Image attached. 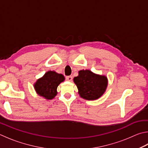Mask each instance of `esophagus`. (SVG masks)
<instances>
[{
  "instance_id": "34e87169",
  "label": "esophagus",
  "mask_w": 148,
  "mask_h": 148,
  "mask_svg": "<svg viewBox=\"0 0 148 148\" xmlns=\"http://www.w3.org/2000/svg\"><path fill=\"white\" fill-rule=\"evenodd\" d=\"M66 79L68 80V81H69V82H71L72 79V76H66Z\"/></svg>"
}]
</instances>
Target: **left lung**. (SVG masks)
Returning <instances> with one entry per match:
<instances>
[{
    "instance_id": "1",
    "label": "left lung",
    "mask_w": 148,
    "mask_h": 148,
    "mask_svg": "<svg viewBox=\"0 0 148 148\" xmlns=\"http://www.w3.org/2000/svg\"><path fill=\"white\" fill-rule=\"evenodd\" d=\"M80 97L87 100H97L103 95L108 84L106 76L93 73L89 70L79 71L77 77H74Z\"/></svg>"
}]
</instances>
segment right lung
I'll return each mask as SVG.
<instances>
[{
    "mask_svg": "<svg viewBox=\"0 0 148 148\" xmlns=\"http://www.w3.org/2000/svg\"><path fill=\"white\" fill-rule=\"evenodd\" d=\"M65 80L63 74L55 71H48L34 83V88L37 95L47 100H52L57 95V88Z\"/></svg>",
    "mask_w": 148,
    "mask_h": 148,
    "instance_id": "right-lung-1",
    "label": "right lung"
}]
</instances>
